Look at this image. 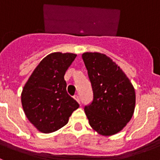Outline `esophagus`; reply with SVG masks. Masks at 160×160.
I'll list each match as a JSON object with an SVG mask.
<instances>
[{
    "instance_id": "esophagus-1",
    "label": "esophagus",
    "mask_w": 160,
    "mask_h": 160,
    "mask_svg": "<svg viewBox=\"0 0 160 160\" xmlns=\"http://www.w3.org/2000/svg\"><path fill=\"white\" fill-rule=\"evenodd\" d=\"M73 98L76 100V101L78 102V103H80V99H79V96L77 95V94H75V95L73 96Z\"/></svg>"
}]
</instances>
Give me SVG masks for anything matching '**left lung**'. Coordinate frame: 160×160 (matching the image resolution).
Here are the masks:
<instances>
[{
    "instance_id": "8db88e82",
    "label": "left lung",
    "mask_w": 160,
    "mask_h": 160,
    "mask_svg": "<svg viewBox=\"0 0 160 160\" xmlns=\"http://www.w3.org/2000/svg\"><path fill=\"white\" fill-rule=\"evenodd\" d=\"M82 58L94 93L92 103L84 110L89 123L99 135H115L132 118L135 88L122 69L104 53L86 52Z\"/></svg>"
}]
</instances>
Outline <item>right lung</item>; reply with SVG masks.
<instances>
[{
    "instance_id": "1",
    "label": "right lung",
    "mask_w": 160,
    "mask_h": 160,
    "mask_svg": "<svg viewBox=\"0 0 160 160\" xmlns=\"http://www.w3.org/2000/svg\"><path fill=\"white\" fill-rule=\"evenodd\" d=\"M77 54L54 52L38 65L22 91L25 116L40 132L58 131L79 107L66 91L64 75Z\"/></svg>"
}]
</instances>
